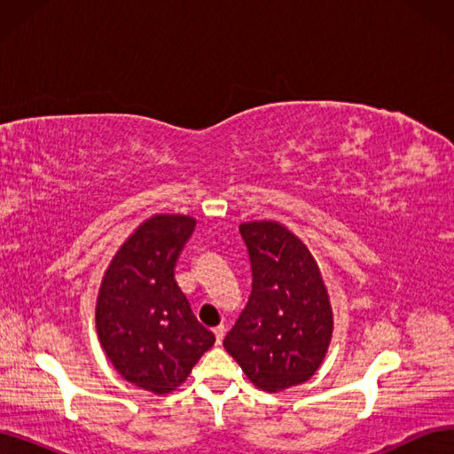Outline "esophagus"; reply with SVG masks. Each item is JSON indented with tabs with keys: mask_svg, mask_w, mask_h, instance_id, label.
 <instances>
[{
	"mask_svg": "<svg viewBox=\"0 0 454 454\" xmlns=\"http://www.w3.org/2000/svg\"><path fill=\"white\" fill-rule=\"evenodd\" d=\"M225 325H217V327H214V335H215V342L217 345H222V340H223V337H225Z\"/></svg>",
	"mask_w": 454,
	"mask_h": 454,
	"instance_id": "obj_1",
	"label": "esophagus"
}]
</instances>
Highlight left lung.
<instances>
[{
  "label": "left lung",
  "mask_w": 454,
  "mask_h": 454,
  "mask_svg": "<svg viewBox=\"0 0 454 454\" xmlns=\"http://www.w3.org/2000/svg\"><path fill=\"white\" fill-rule=\"evenodd\" d=\"M252 294L223 347L257 388L278 392L320 367L333 316L322 274L307 246L274 222L242 223Z\"/></svg>",
  "instance_id": "obj_1"
}]
</instances>
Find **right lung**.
<instances>
[{"instance_id":"add662e5","label":"right lung","mask_w":454,"mask_h":454,"mask_svg":"<svg viewBox=\"0 0 454 454\" xmlns=\"http://www.w3.org/2000/svg\"><path fill=\"white\" fill-rule=\"evenodd\" d=\"M195 219L155 215L121 246L96 305V329L115 369L129 382L167 394L187 379L215 337L191 310L174 269Z\"/></svg>"}]
</instances>
